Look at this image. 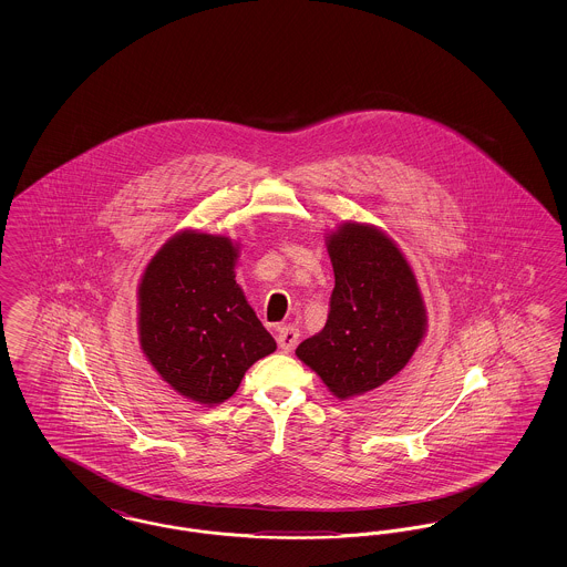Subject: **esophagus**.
<instances>
[{"label":"esophagus","mask_w":567,"mask_h":567,"mask_svg":"<svg viewBox=\"0 0 567 567\" xmlns=\"http://www.w3.org/2000/svg\"><path fill=\"white\" fill-rule=\"evenodd\" d=\"M276 340H278L280 351L291 352L296 349L297 340H299V329L293 324H282V327H278Z\"/></svg>","instance_id":"1"}]
</instances>
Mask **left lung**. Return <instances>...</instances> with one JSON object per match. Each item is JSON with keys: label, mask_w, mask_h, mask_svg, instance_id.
Wrapping results in <instances>:
<instances>
[{"label": "left lung", "mask_w": 567, "mask_h": 567, "mask_svg": "<svg viewBox=\"0 0 567 567\" xmlns=\"http://www.w3.org/2000/svg\"><path fill=\"white\" fill-rule=\"evenodd\" d=\"M327 250L336 274L327 323L296 354L338 400H349L404 370L427 317L402 250L382 231L347 223Z\"/></svg>", "instance_id": "obj_1"}]
</instances>
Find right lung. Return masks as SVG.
Wrapping results in <instances>:
<instances>
[{"label": "right lung", "instance_id": "1", "mask_svg": "<svg viewBox=\"0 0 567 567\" xmlns=\"http://www.w3.org/2000/svg\"><path fill=\"white\" fill-rule=\"evenodd\" d=\"M229 238L183 231L140 282V344L163 380L199 404L229 400L244 372L276 351L236 282Z\"/></svg>", "mask_w": 567, "mask_h": 567}]
</instances>
